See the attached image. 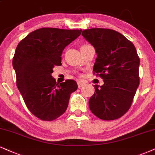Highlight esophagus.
<instances>
[{
  "label": "esophagus",
  "mask_w": 155,
  "mask_h": 155,
  "mask_svg": "<svg viewBox=\"0 0 155 155\" xmlns=\"http://www.w3.org/2000/svg\"><path fill=\"white\" fill-rule=\"evenodd\" d=\"M85 85V83H84V82H83V81H78V87H81L82 86H83V85Z\"/></svg>",
  "instance_id": "1"
}]
</instances>
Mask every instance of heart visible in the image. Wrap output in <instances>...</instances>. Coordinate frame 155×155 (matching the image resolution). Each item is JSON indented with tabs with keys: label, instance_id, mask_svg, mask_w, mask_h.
I'll return each mask as SVG.
<instances>
[{
	"label": "heart",
	"instance_id": "b5f03b06",
	"mask_svg": "<svg viewBox=\"0 0 155 155\" xmlns=\"http://www.w3.org/2000/svg\"><path fill=\"white\" fill-rule=\"evenodd\" d=\"M91 45H87V44H85V45H82L81 46V49H83V48H85V47H91Z\"/></svg>",
	"mask_w": 155,
	"mask_h": 155
}]
</instances>
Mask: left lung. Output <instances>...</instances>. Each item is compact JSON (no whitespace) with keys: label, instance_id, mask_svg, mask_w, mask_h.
<instances>
[{"label":"left lung","instance_id":"left-lung-1","mask_svg":"<svg viewBox=\"0 0 155 155\" xmlns=\"http://www.w3.org/2000/svg\"><path fill=\"white\" fill-rule=\"evenodd\" d=\"M83 37L97 53L93 72L104 80L89 100L91 112L102 120L121 117L129 110L139 85V57L131 41L109 28L84 30Z\"/></svg>","mask_w":155,"mask_h":155}]
</instances>
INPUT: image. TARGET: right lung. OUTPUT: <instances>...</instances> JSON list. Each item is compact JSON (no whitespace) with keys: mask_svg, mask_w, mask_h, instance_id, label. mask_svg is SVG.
<instances>
[{"mask_svg":"<svg viewBox=\"0 0 155 155\" xmlns=\"http://www.w3.org/2000/svg\"><path fill=\"white\" fill-rule=\"evenodd\" d=\"M82 29L41 28L28 34L17 46L13 58L16 85L33 115L53 121L68 106L70 94L78 88L73 80L59 84L51 74L62 65V51L81 34Z\"/></svg>","mask_w":155,"mask_h":155,"instance_id":"right-lung-1","label":"right lung"}]
</instances>
